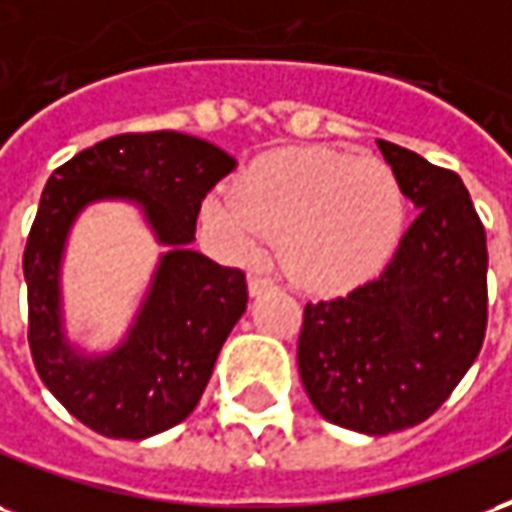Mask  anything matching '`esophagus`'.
Masks as SVG:
<instances>
[{
  "label": "esophagus",
  "instance_id": "esophagus-1",
  "mask_svg": "<svg viewBox=\"0 0 512 512\" xmlns=\"http://www.w3.org/2000/svg\"><path fill=\"white\" fill-rule=\"evenodd\" d=\"M275 289V281L272 278H267V275H261V272H251L248 275V292H251V297H259V294H267Z\"/></svg>",
  "mask_w": 512,
  "mask_h": 512
}]
</instances>
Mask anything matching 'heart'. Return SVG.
I'll use <instances>...</instances> for the list:
<instances>
[{"instance_id":"heart-1","label":"heart","mask_w":512,"mask_h":512,"mask_svg":"<svg viewBox=\"0 0 512 512\" xmlns=\"http://www.w3.org/2000/svg\"><path fill=\"white\" fill-rule=\"evenodd\" d=\"M204 226L251 259L278 237V261L311 292H343L382 270L401 240L406 199L393 169L327 147L270 152L234 190L204 201Z\"/></svg>"}]
</instances>
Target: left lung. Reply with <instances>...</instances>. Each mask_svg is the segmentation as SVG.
<instances>
[{"label": "left lung", "instance_id": "8db88e82", "mask_svg": "<svg viewBox=\"0 0 512 512\" xmlns=\"http://www.w3.org/2000/svg\"><path fill=\"white\" fill-rule=\"evenodd\" d=\"M376 147L417 218L379 278L305 305L297 365L324 420L387 436L428 420L480 354L488 251L455 171L382 138Z\"/></svg>", "mask_w": 512, "mask_h": 512}]
</instances>
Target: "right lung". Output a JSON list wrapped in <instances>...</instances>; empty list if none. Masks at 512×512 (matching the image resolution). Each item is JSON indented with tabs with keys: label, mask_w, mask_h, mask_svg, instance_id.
<instances>
[{
	"label": "right lung",
	"mask_w": 512,
	"mask_h": 512,
	"mask_svg": "<svg viewBox=\"0 0 512 512\" xmlns=\"http://www.w3.org/2000/svg\"><path fill=\"white\" fill-rule=\"evenodd\" d=\"M234 166L204 138L158 130L106 138L48 177L24 251L29 349L43 384L92 431L147 439L199 404L248 308L245 272L190 251L201 199ZM98 200L136 203L167 251L126 338L89 355L66 338L61 261L77 215Z\"/></svg>",
	"instance_id": "obj_1"
}]
</instances>
